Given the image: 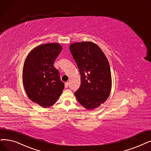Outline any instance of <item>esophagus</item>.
<instances>
[{
	"label": "esophagus",
	"mask_w": 151,
	"mask_h": 151,
	"mask_svg": "<svg viewBox=\"0 0 151 151\" xmlns=\"http://www.w3.org/2000/svg\"><path fill=\"white\" fill-rule=\"evenodd\" d=\"M69 87V82L65 83V88H68Z\"/></svg>",
	"instance_id": "34e87169"
}]
</instances>
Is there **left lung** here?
<instances>
[{
  "instance_id": "8db88e82",
  "label": "left lung",
  "mask_w": 151,
  "mask_h": 151,
  "mask_svg": "<svg viewBox=\"0 0 151 151\" xmlns=\"http://www.w3.org/2000/svg\"><path fill=\"white\" fill-rule=\"evenodd\" d=\"M69 50L81 76L76 97L86 109L93 110L104 104L111 92L109 63L99 46L91 41L73 43Z\"/></svg>"
}]
</instances>
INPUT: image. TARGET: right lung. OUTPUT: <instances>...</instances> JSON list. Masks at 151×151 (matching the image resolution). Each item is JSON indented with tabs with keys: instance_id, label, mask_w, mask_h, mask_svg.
Instances as JSON below:
<instances>
[{
	"instance_id": "right-lung-1",
	"label": "right lung",
	"mask_w": 151,
	"mask_h": 151,
	"mask_svg": "<svg viewBox=\"0 0 151 151\" xmlns=\"http://www.w3.org/2000/svg\"><path fill=\"white\" fill-rule=\"evenodd\" d=\"M58 43L38 45L29 52L23 64V85L28 97L42 107L55 104L62 93L64 84L54 62L61 52Z\"/></svg>"
}]
</instances>
